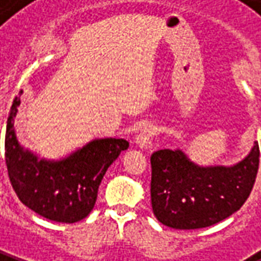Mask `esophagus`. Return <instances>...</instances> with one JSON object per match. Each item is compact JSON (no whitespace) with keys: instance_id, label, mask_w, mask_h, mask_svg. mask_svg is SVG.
I'll return each instance as SVG.
<instances>
[{"instance_id":"esophagus-1","label":"esophagus","mask_w":261,"mask_h":261,"mask_svg":"<svg viewBox=\"0 0 261 261\" xmlns=\"http://www.w3.org/2000/svg\"><path fill=\"white\" fill-rule=\"evenodd\" d=\"M154 138V130L153 128H143L140 130L138 136H136V143L143 149V147H147V144L151 142V139Z\"/></svg>"}]
</instances>
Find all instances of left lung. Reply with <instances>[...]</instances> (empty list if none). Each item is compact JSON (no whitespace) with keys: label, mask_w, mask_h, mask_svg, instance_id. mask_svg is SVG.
Masks as SVG:
<instances>
[{"label":"left lung","mask_w":261,"mask_h":261,"mask_svg":"<svg viewBox=\"0 0 261 261\" xmlns=\"http://www.w3.org/2000/svg\"><path fill=\"white\" fill-rule=\"evenodd\" d=\"M260 161L257 142L232 167H199L180 150L151 154V207L167 227L197 229L232 216L248 200Z\"/></svg>","instance_id":"left-lung-1"}]
</instances>
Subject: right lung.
I'll return each mask as SVG.
<instances>
[{
  "label": "right lung",
  "instance_id": "obj_1",
  "mask_svg": "<svg viewBox=\"0 0 261 261\" xmlns=\"http://www.w3.org/2000/svg\"><path fill=\"white\" fill-rule=\"evenodd\" d=\"M20 94L12 102L5 133V164L13 191L24 206L47 220L81 221L96 204L106 171L129 143L125 139H97L60 161L39 160L19 146L15 135Z\"/></svg>",
  "mask_w": 261,
  "mask_h": 261
}]
</instances>
